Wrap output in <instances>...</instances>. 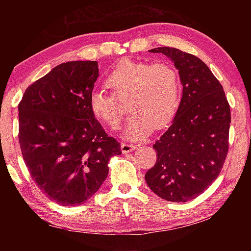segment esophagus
Instances as JSON below:
<instances>
[{
    "label": "esophagus",
    "instance_id": "1",
    "mask_svg": "<svg viewBox=\"0 0 251 251\" xmlns=\"http://www.w3.org/2000/svg\"><path fill=\"white\" fill-rule=\"evenodd\" d=\"M121 150L123 154H127V152H130L136 150L135 145H131V144L128 143H123L121 145Z\"/></svg>",
    "mask_w": 251,
    "mask_h": 251
}]
</instances>
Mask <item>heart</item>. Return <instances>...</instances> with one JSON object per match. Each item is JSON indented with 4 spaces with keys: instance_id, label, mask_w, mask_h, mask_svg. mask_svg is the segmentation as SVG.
<instances>
[{
    "instance_id": "b5f03b06",
    "label": "heart",
    "mask_w": 251,
    "mask_h": 251,
    "mask_svg": "<svg viewBox=\"0 0 251 251\" xmlns=\"http://www.w3.org/2000/svg\"><path fill=\"white\" fill-rule=\"evenodd\" d=\"M105 83L113 94L92 92L91 110L97 120L117 129L124 110L116 98L120 100L128 99V109L133 114L123 130L125 138L139 141L151 133L152 127L159 129L167 126L179 107V74L175 67L166 63L151 64L124 58L110 71Z\"/></svg>"
}]
</instances>
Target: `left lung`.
<instances>
[{
	"label": "left lung",
	"mask_w": 251,
	"mask_h": 251,
	"mask_svg": "<svg viewBox=\"0 0 251 251\" xmlns=\"http://www.w3.org/2000/svg\"><path fill=\"white\" fill-rule=\"evenodd\" d=\"M172 59L182 96L169 128L152 147L155 166L145 180L157 196L185 202L199 196L218 177L228 152L230 107L222 84L195 55L174 48H156Z\"/></svg>",
	"instance_id": "left-lung-1"
}]
</instances>
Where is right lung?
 I'll list each match as a JSON object with an SVG mask.
<instances>
[{"mask_svg": "<svg viewBox=\"0 0 251 251\" xmlns=\"http://www.w3.org/2000/svg\"><path fill=\"white\" fill-rule=\"evenodd\" d=\"M99 77L96 61L55 66L28 86L19 104V141L33 180L50 201L82 205L108 175V161L121 155L90 107Z\"/></svg>", "mask_w": 251, "mask_h": 251, "instance_id": "obj_1", "label": "right lung"}]
</instances>
